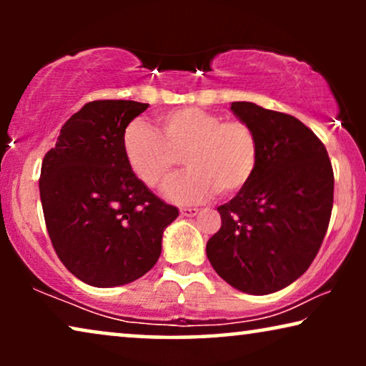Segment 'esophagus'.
<instances>
[{"mask_svg": "<svg viewBox=\"0 0 366 366\" xmlns=\"http://www.w3.org/2000/svg\"><path fill=\"white\" fill-rule=\"evenodd\" d=\"M198 212H199L198 208H182L179 209L182 217H194V214H198Z\"/></svg>", "mask_w": 366, "mask_h": 366, "instance_id": "obj_1", "label": "esophagus"}]
</instances>
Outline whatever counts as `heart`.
<instances>
[{
  "label": "heart",
  "instance_id": "obj_1",
  "mask_svg": "<svg viewBox=\"0 0 366 366\" xmlns=\"http://www.w3.org/2000/svg\"><path fill=\"white\" fill-rule=\"evenodd\" d=\"M158 127L162 137L142 122L129 123L123 153L132 172L153 189L167 184L184 157L189 172L164 189L173 202L203 203L218 192L233 197L257 173L259 142L242 119H224L208 109L188 107L163 113Z\"/></svg>",
  "mask_w": 366,
  "mask_h": 366
}]
</instances>
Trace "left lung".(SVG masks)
<instances>
[{
    "label": "left lung",
    "instance_id": "obj_1",
    "mask_svg": "<svg viewBox=\"0 0 366 366\" xmlns=\"http://www.w3.org/2000/svg\"><path fill=\"white\" fill-rule=\"evenodd\" d=\"M259 142L257 173L218 207L222 228L207 257L219 277L249 295L288 287L322 247L333 208V168L327 148L292 114L248 102L232 103Z\"/></svg>",
    "mask_w": 366,
    "mask_h": 366
}]
</instances>
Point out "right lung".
<instances>
[{
    "label": "right lung",
    "mask_w": 366,
    "mask_h": 366,
    "mask_svg": "<svg viewBox=\"0 0 366 366\" xmlns=\"http://www.w3.org/2000/svg\"><path fill=\"white\" fill-rule=\"evenodd\" d=\"M147 108L129 99L89 102L43 158L39 198L49 239L68 272L92 287H119L148 273L164 228L178 217L124 158V129Z\"/></svg>",
    "instance_id": "1"
}]
</instances>
